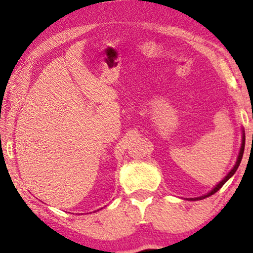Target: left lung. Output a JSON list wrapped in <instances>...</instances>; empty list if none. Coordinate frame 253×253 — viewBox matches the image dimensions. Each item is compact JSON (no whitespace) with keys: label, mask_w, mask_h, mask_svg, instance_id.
Here are the masks:
<instances>
[{"label":"left lung","mask_w":253,"mask_h":253,"mask_svg":"<svg viewBox=\"0 0 253 253\" xmlns=\"http://www.w3.org/2000/svg\"><path fill=\"white\" fill-rule=\"evenodd\" d=\"M244 147H245V134H243V144H242V149H240L239 156H238V159H237V163H236V165H234V168H233V169H232L231 171H229V172H228V175H227V176H226V177H225V178H223V179H222V181H221V182H220V183H219V184H217V185H216V187H215V188H214V189L211 191V193H208V194H207V195H205V196H201V197H196V199H190V200H201V199H205V197H208V196L213 195V194H215V193H216V191H217V190H219V189H220V188H221V187H222V185H223V184H225V183H226V182H227V181H228V179H229V178H231V177L234 175V172H236V171H237V169H238V167H239V164H240V162H242V158H243V153H244Z\"/></svg>","instance_id":"8db88e82"}]
</instances>
